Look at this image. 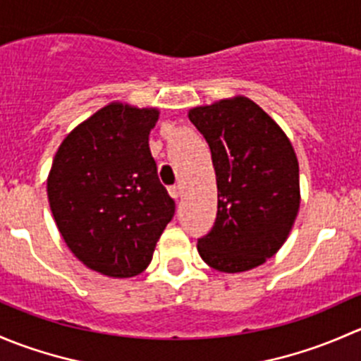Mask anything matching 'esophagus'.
Wrapping results in <instances>:
<instances>
[{"label":"esophagus","mask_w":361,"mask_h":361,"mask_svg":"<svg viewBox=\"0 0 361 361\" xmlns=\"http://www.w3.org/2000/svg\"><path fill=\"white\" fill-rule=\"evenodd\" d=\"M169 195L174 201H180L181 195H183V188H181L180 185H173V187H169Z\"/></svg>","instance_id":"esophagus-1"}]
</instances>
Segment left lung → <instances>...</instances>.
I'll return each instance as SVG.
<instances>
[{
  "label": "left lung",
  "instance_id": "left-lung-1",
  "mask_svg": "<svg viewBox=\"0 0 361 361\" xmlns=\"http://www.w3.org/2000/svg\"><path fill=\"white\" fill-rule=\"evenodd\" d=\"M188 118L209 145L218 187L216 220L199 255L220 272L258 267L285 245L300 207L292 143L245 96L192 108Z\"/></svg>",
  "mask_w": 361,
  "mask_h": 361
}]
</instances>
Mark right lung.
Masks as SVG:
<instances>
[{"label":"right lung","instance_id":"add662e5","mask_svg":"<svg viewBox=\"0 0 361 361\" xmlns=\"http://www.w3.org/2000/svg\"><path fill=\"white\" fill-rule=\"evenodd\" d=\"M157 108L110 103L64 137L47 180L50 209L71 253L92 271L133 278L150 265L174 216L148 136Z\"/></svg>","mask_w":361,"mask_h":361}]
</instances>
